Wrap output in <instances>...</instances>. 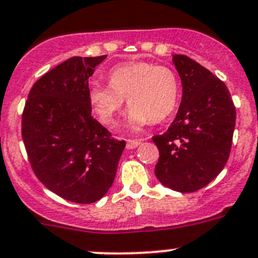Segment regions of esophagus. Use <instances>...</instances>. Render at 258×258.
<instances>
[{
    "label": "esophagus",
    "instance_id": "obj_1",
    "mask_svg": "<svg viewBox=\"0 0 258 258\" xmlns=\"http://www.w3.org/2000/svg\"><path fill=\"white\" fill-rule=\"evenodd\" d=\"M141 144V140H127V149H135Z\"/></svg>",
    "mask_w": 258,
    "mask_h": 258
}]
</instances>
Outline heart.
Returning a JSON list of instances; mask_svg holds the SVG:
<instances>
[{
    "label": "heart",
    "instance_id": "obj_1",
    "mask_svg": "<svg viewBox=\"0 0 258 258\" xmlns=\"http://www.w3.org/2000/svg\"><path fill=\"white\" fill-rule=\"evenodd\" d=\"M109 85L92 82L87 97L99 120L113 124L123 108L128 110L130 126L134 128L148 122L158 123L166 119L177 105L180 83L173 69L146 61H132L114 67L108 74Z\"/></svg>",
    "mask_w": 258,
    "mask_h": 258
}]
</instances>
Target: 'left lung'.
Returning <instances> with one entry per match:
<instances>
[{"label": "left lung", "mask_w": 258, "mask_h": 258, "mask_svg": "<svg viewBox=\"0 0 258 258\" xmlns=\"http://www.w3.org/2000/svg\"><path fill=\"white\" fill-rule=\"evenodd\" d=\"M182 83L176 118L164 134L153 136L159 150L154 173L180 192L208 185L222 171L231 150L235 106L220 78L186 55H173Z\"/></svg>", "instance_id": "obj_1"}]
</instances>
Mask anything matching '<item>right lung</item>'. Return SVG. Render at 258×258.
I'll list each match as a JSON object with an SVG mask.
<instances>
[{"label": "right lung", "mask_w": 258, "mask_h": 258, "mask_svg": "<svg viewBox=\"0 0 258 258\" xmlns=\"http://www.w3.org/2000/svg\"><path fill=\"white\" fill-rule=\"evenodd\" d=\"M106 55L73 56L32 87L22 115V138L34 175L67 201L89 204L106 194L126 143L92 117L89 78Z\"/></svg>", "instance_id": "add662e5"}]
</instances>
